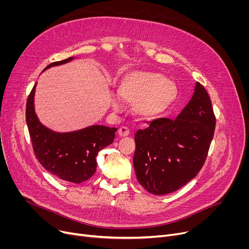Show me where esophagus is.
<instances>
[{
    "instance_id": "34e87169",
    "label": "esophagus",
    "mask_w": 249,
    "mask_h": 249,
    "mask_svg": "<svg viewBox=\"0 0 249 249\" xmlns=\"http://www.w3.org/2000/svg\"><path fill=\"white\" fill-rule=\"evenodd\" d=\"M118 134H119V136H121V137L128 136L130 134V130L126 126H122L119 128V130H118Z\"/></svg>"
}]
</instances>
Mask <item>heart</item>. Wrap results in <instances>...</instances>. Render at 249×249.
Wrapping results in <instances>:
<instances>
[{
  "label": "heart",
  "mask_w": 249,
  "mask_h": 249,
  "mask_svg": "<svg viewBox=\"0 0 249 249\" xmlns=\"http://www.w3.org/2000/svg\"><path fill=\"white\" fill-rule=\"evenodd\" d=\"M117 93L125 102L133 103V111L136 115L153 119L175 103L178 89L161 73L132 71L126 73L118 83ZM113 105L118 107L116 101Z\"/></svg>",
  "instance_id": "1"
}]
</instances>
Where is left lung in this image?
Returning <instances> with one entry per match:
<instances>
[{
    "instance_id": "left-lung-1",
    "label": "left lung",
    "mask_w": 249,
    "mask_h": 249,
    "mask_svg": "<svg viewBox=\"0 0 249 249\" xmlns=\"http://www.w3.org/2000/svg\"><path fill=\"white\" fill-rule=\"evenodd\" d=\"M215 126L210 97L197 83L191 101L176 119L159 118L135 133L133 165L139 184L159 196L184 187L202 169Z\"/></svg>"
}]
</instances>
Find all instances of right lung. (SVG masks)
<instances>
[{"mask_svg":"<svg viewBox=\"0 0 249 249\" xmlns=\"http://www.w3.org/2000/svg\"><path fill=\"white\" fill-rule=\"evenodd\" d=\"M71 59L52 62L44 71ZM35 87L26 104V122L36 159L46 171L63 180L74 184L88 180L96 173L99 151L113 143L117 128L94 125L69 133L51 131L39 122L35 114Z\"/></svg>","mask_w":249,"mask_h":249,"instance_id":"add662e5","label":"right lung"}]
</instances>
